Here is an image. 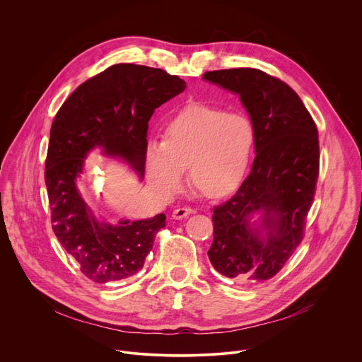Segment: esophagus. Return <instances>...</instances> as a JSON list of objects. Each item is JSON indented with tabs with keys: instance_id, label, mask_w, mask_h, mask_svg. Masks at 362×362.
<instances>
[{
	"instance_id": "esophagus-1",
	"label": "esophagus",
	"mask_w": 362,
	"mask_h": 362,
	"mask_svg": "<svg viewBox=\"0 0 362 362\" xmlns=\"http://www.w3.org/2000/svg\"><path fill=\"white\" fill-rule=\"evenodd\" d=\"M193 211H194V210H193V209H190V207H177V209H175V210H173L172 217H173V218H176V220H182V218L189 217Z\"/></svg>"
}]
</instances>
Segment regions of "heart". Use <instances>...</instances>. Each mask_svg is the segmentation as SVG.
I'll use <instances>...</instances> for the list:
<instances>
[{"instance_id": "b5f03b06", "label": "heart", "mask_w": 362, "mask_h": 362, "mask_svg": "<svg viewBox=\"0 0 362 362\" xmlns=\"http://www.w3.org/2000/svg\"><path fill=\"white\" fill-rule=\"evenodd\" d=\"M255 142V125L245 113H228L206 103L189 105L169 120L165 141L148 142V183L166 199L179 190L189 168L197 190L207 197H223L243 182Z\"/></svg>"}]
</instances>
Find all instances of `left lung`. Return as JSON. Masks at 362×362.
<instances>
[{
	"instance_id": "obj_1",
	"label": "left lung",
	"mask_w": 362,
	"mask_h": 362,
	"mask_svg": "<svg viewBox=\"0 0 362 362\" xmlns=\"http://www.w3.org/2000/svg\"><path fill=\"white\" fill-rule=\"evenodd\" d=\"M203 79L238 95L256 131L250 175L213 209L207 255L220 274L237 283L266 281L304 235L320 168L317 127L300 96L260 69L210 71Z\"/></svg>"
}]
</instances>
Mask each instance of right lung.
<instances>
[{"mask_svg": "<svg viewBox=\"0 0 362 362\" xmlns=\"http://www.w3.org/2000/svg\"><path fill=\"white\" fill-rule=\"evenodd\" d=\"M185 89L183 79L163 69L117 64L79 85L54 119L45 162L52 230L93 283L136 274L166 216L116 224L99 220L78 187L85 160L92 151H100L127 162L142 180L149 119Z\"/></svg>", "mask_w": 362, "mask_h": 362, "instance_id": "obj_1", "label": "right lung"}]
</instances>
